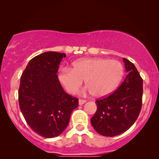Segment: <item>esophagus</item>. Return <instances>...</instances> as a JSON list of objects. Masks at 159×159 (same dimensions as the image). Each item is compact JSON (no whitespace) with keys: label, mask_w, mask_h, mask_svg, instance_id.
Returning a JSON list of instances; mask_svg holds the SVG:
<instances>
[{"label":"esophagus","mask_w":159,"mask_h":159,"mask_svg":"<svg viewBox=\"0 0 159 159\" xmlns=\"http://www.w3.org/2000/svg\"><path fill=\"white\" fill-rule=\"evenodd\" d=\"M86 103V100H84V99H80L79 100V105H82V104L85 103Z\"/></svg>","instance_id":"1"}]
</instances>
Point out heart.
<instances>
[{"instance_id": "obj_1", "label": "heart", "mask_w": 159, "mask_h": 159, "mask_svg": "<svg viewBox=\"0 0 159 159\" xmlns=\"http://www.w3.org/2000/svg\"><path fill=\"white\" fill-rule=\"evenodd\" d=\"M123 75L122 65L117 61L89 58L76 61L72 64V69H61L58 79L67 92L71 94L81 88L84 80L93 96L101 98L114 92Z\"/></svg>"}]
</instances>
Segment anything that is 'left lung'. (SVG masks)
<instances>
[{"label": "left lung", "instance_id": "8db88e82", "mask_svg": "<svg viewBox=\"0 0 159 159\" xmlns=\"http://www.w3.org/2000/svg\"><path fill=\"white\" fill-rule=\"evenodd\" d=\"M123 61L128 75L116 90L97 99V111L90 119L95 131L103 136L114 137L127 131L142 108L143 79L131 61L125 58Z\"/></svg>", "mask_w": 159, "mask_h": 159}]
</instances>
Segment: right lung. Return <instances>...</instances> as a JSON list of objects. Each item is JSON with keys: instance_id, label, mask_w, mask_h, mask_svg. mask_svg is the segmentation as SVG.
<instances>
[{"instance_id": "add662e5", "label": "right lung", "mask_w": 159, "mask_h": 159, "mask_svg": "<svg viewBox=\"0 0 159 159\" xmlns=\"http://www.w3.org/2000/svg\"><path fill=\"white\" fill-rule=\"evenodd\" d=\"M66 54L49 51L28 63L20 78L19 104L30 127L46 138L60 135L69 125L71 112L79 105L67 94L57 72Z\"/></svg>"}]
</instances>
